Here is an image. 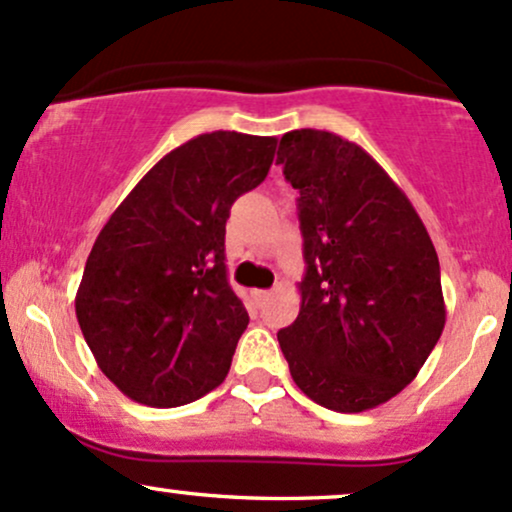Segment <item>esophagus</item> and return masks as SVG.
I'll return each instance as SVG.
<instances>
[{
	"mask_svg": "<svg viewBox=\"0 0 512 512\" xmlns=\"http://www.w3.org/2000/svg\"><path fill=\"white\" fill-rule=\"evenodd\" d=\"M252 294H255L257 301H267L269 296H272V291H267V289H255V291H252Z\"/></svg>",
	"mask_w": 512,
	"mask_h": 512,
	"instance_id": "esophagus-1",
	"label": "esophagus"
}]
</instances>
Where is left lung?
<instances>
[{
  "label": "left lung",
  "mask_w": 512,
  "mask_h": 512,
  "mask_svg": "<svg viewBox=\"0 0 512 512\" xmlns=\"http://www.w3.org/2000/svg\"><path fill=\"white\" fill-rule=\"evenodd\" d=\"M277 162L299 189L301 311L277 333L296 386L362 413L418 376L445 328L440 260L403 189L364 148L301 128Z\"/></svg>",
  "instance_id": "left-lung-1"
}]
</instances>
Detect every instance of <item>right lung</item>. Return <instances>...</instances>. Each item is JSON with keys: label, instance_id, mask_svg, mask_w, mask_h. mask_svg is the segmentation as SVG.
<instances>
[{"label": "right lung", "instance_id": "1", "mask_svg": "<svg viewBox=\"0 0 512 512\" xmlns=\"http://www.w3.org/2000/svg\"><path fill=\"white\" fill-rule=\"evenodd\" d=\"M274 150V136L201 133L162 157L94 240L75 313L131 401L184 406L226 379L250 323L228 284L226 221L265 182Z\"/></svg>", "mask_w": 512, "mask_h": 512}]
</instances>
